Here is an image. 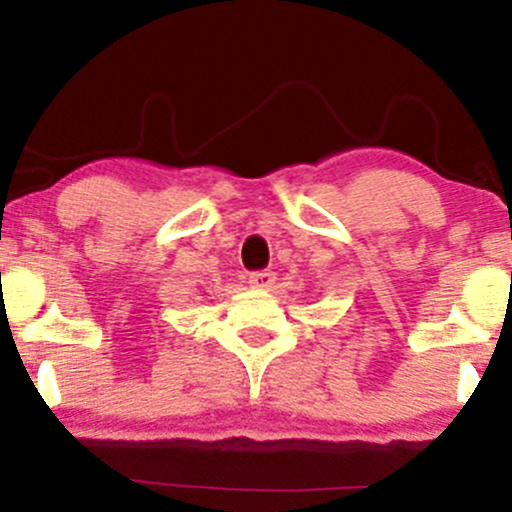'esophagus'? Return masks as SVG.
<instances>
[{"mask_svg":"<svg viewBox=\"0 0 512 512\" xmlns=\"http://www.w3.org/2000/svg\"><path fill=\"white\" fill-rule=\"evenodd\" d=\"M274 282H277V274H274L272 269H260V272L250 274V284L255 286V289H269Z\"/></svg>","mask_w":512,"mask_h":512,"instance_id":"obj_1","label":"esophagus"}]
</instances>
